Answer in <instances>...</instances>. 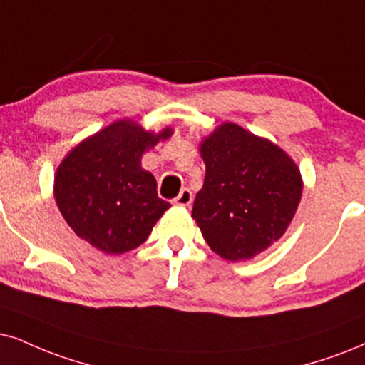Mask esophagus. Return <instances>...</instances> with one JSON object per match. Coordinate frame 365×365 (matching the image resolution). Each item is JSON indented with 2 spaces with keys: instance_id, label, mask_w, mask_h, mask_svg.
<instances>
[{
  "instance_id": "obj_1",
  "label": "esophagus",
  "mask_w": 365,
  "mask_h": 365,
  "mask_svg": "<svg viewBox=\"0 0 365 365\" xmlns=\"http://www.w3.org/2000/svg\"><path fill=\"white\" fill-rule=\"evenodd\" d=\"M192 200H193L192 192L188 190V188H183V190L173 198V204L175 205H182V207H188L192 204Z\"/></svg>"
}]
</instances>
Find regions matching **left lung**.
<instances>
[{"label":"left lung","instance_id":"left-lung-1","mask_svg":"<svg viewBox=\"0 0 365 365\" xmlns=\"http://www.w3.org/2000/svg\"><path fill=\"white\" fill-rule=\"evenodd\" d=\"M205 180L193 202L205 242L227 261L251 259L283 236L302 198V177L279 146L234 123L200 145Z\"/></svg>","mask_w":365,"mask_h":365}]
</instances>
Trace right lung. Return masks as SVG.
Here are the masks:
<instances>
[{
  "mask_svg": "<svg viewBox=\"0 0 365 365\" xmlns=\"http://www.w3.org/2000/svg\"><path fill=\"white\" fill-rule=\"evenodd\" d=\"M172 129L145 131L118 121L76 146L55 175V200L73 232L106 255H123L146 241L170 204L156 193L141 155Z\"/></svg>",
  "mask_w": 365,
  "mask_h": 365,
  "instance_id": "obj_1",
  "label": "right lung"
}]
</instances>
